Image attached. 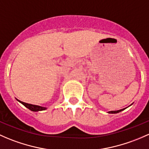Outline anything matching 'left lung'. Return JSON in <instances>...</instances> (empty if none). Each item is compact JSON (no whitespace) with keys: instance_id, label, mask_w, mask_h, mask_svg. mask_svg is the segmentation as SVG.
<instances>
[{"instance_id":"obj_1","label":"left lung","mask_w":149,"mask_h":149,"mask_svg":"<svg viewBox=\"0 0 149 149\" xmlns=\"http://www.w3.org/2000/svg\"><path fill=\"white\" fill-rule=\"evenodd\" d=\"M124 109H120V110H118V111H109L108 113H119L120 111H123Z\"/></svg>"}]
</instances>
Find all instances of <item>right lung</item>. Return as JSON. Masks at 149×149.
Segmentation results:
<instances>
[{"label": "right lung", "mask_w": 149, "mask_h": 149, "mask_svg": "<svg viewBox=\"0 0 149 149\" xmlns=\"http://www.w3.org/2000/svg\"><path fill=\"white\" fill-rule=\"evenodd\" d=\"M18 102H20L24 106H26L27 109H29V110L32 111H44L47 109V108L46 107H43V106H37V105H33V104H30V103H27L23 102V101H19V100L16 99Z\"/></svg>", "instance_id": "1"}]
</instances>
